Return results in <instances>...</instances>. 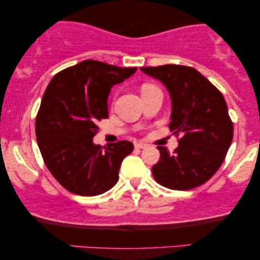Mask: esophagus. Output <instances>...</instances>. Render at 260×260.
<instances>
[{
	"label": "esophagus",
	"mask_w": 260,
	"mask_h": 260,
	"mask_svg": "<svg viewBox=\"0 0 260 260\" xmlns=\"http://www.w3.org/2000/svg\"><path fill=\"white\" fill-rule=\"evenodd\" d=\"M135 148H136V149H144V148H147V144L142 143V142H138V143H135Z\"/></svg>",
	"instance_id": "esophagus-1"
}]
</instances>
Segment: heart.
Segmentation results:
<instances>
[{
    "label": "heart",
    "instance_id": "1",
    "mask_svg": "<svg viewBox=\"0 0 260 260\" xmlns=\"http://www.w3.org/2000/svg\"><path fill=\"white\" fill-rule=\"evenodd\" d=\"M151 87H154V86H151V85H143V86H142V91L148 90V88H151Z\"/></svg>",
    "mask_w": 260,
    "mask_h": 260
}]
</instances>
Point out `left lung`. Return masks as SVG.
<instances>
[{"label":"left lung","instance_id":"obj_1","mask_svg":"<svg viewBox=\"0 0 260 260\" xmlns=\"http://www.w3.org/2000/svg\"><path fill=\"white\" fill-rule=\"evenodd\" d=\"M162 81L172 98L169 129L179 137L173 152L157 147L159 159L152 166L156 182L174 190L197 188L221 167L233 138V122L221 92L189 66L142 67Z\"/></svg>","mask_w":260,"mask_h":260}]
</instances>
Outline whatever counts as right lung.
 <instances>
[{
  "label": "right lung",
  "mask_w": 260,
  "mask_h": 260,
  "mask_svg": "<svg viewBox=\"0 0 260 260\" xmlns=\"http://www.w3.org/2000/svg\"><path fill=\"white\" fill-rule=\"evenodd\" d=\"M97 60H84L56 73L49 81L35 119V134L44 162L71 193L94 197L118 181L120 163L134 150L129 141L102 148L92 138L98 123L109 118L111 87L136 72Z\"/></svg>",
  "instance_id": "1"
}]
</instances>
